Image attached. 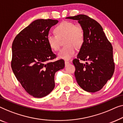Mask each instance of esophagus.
<instances>
[{
    "mask_svg": "<svg viewBox=\"0 0 123 123\" xmlns=\"http://www.w3.org/2000/svg\"><path fill=\"white\" fill-rule=\"evenodd\" d=\"M65 65H67L69 63V61H65Z\"/></svg>",
    "mask_w": 123,
    "mask_h": 123,
    "instance_id": "esophagus-1",
    "label": "esophagus"
}]
</instances>
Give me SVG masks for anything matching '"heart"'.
<instances>
[{
	"label": "heart",
	"instance_id": "1",
	"mask_svg": "<svg viewBox=\"0 0 123 123\" xmlns=\"http://www.w3.org/2000/svg\"><path fill=\"white\" fill-rule=\"evenodd\" d=\"M55 34H49L47 41L52 50L58 51L60 49V39H64L66 45L60 51L58 57L64 60H69L76 52V47L80 49L85 41L83 29L79 25L71 21H63L54 29Z\"/></svg>",
	"mask_w": 123,
	"mask_h": 123
}]
</instances>
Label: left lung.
<instances>
[{
	"label": "left lung",
	"mask_w": 123,
	"mask_h": 123,
	"mask_svg": "<svg viewBox=\"0 0 123 123\" xmlns=\"http://www.w3.org/2000/svg\"><path fill=\"white\" fill-rule=\"evenodd\" d=\"M78 20L85 33V41L77 58L73 60L77 82L83 90L94 93L101 89L114 72L113 46L103 29L86 15L67 17ZM80 61H87L86 64Z\"/></svg>",
	"instance_id": "obj_1"
}]
</instances>
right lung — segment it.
Returning <instances> with one entry per match:
<instances>
[{
	"mask_svg": "<svg viewBox=\"0 0 123 123\" xmlns=\"http://www.w3.org/2000/svg\"><path fill=\"white\" fill-rule=\"evenodd\" d=\"M57 20L37 19L21 31L12 44L11 66L16 79L27 93L42 98L55 88V74L63 68V60L56 58L47 41L51 27Z\"/></svg>",
	"mask_w": 123,
	"mask_h": 123,
	"instance_id": "add662e5",
	"label": "right lung"
}]
</instances>
